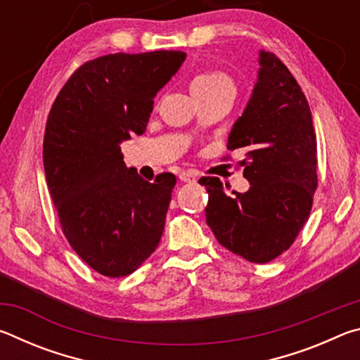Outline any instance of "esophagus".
Instances as JSON below:
<instances>
[{"label": "esophagus", "instance_id": "obj_1", "mask_svg": "<svg viewBox=\"0 0 360 360\" xmlns=\"http://www.w3.org/2000/svg\"><path fill=\"white\" fill-rule=\"evenodd\" d=\"M179 179L182 182H195L197 181V173L192 172V169H184V172L179 173Z\"/></svg>", "mask_w": 360, "mask_h": 360}]
</instances>
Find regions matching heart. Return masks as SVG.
<instances>
[{
	"label": "heart",
	"mask_w": 360,
	"mask_h": 360,
	"mask_svg": "<svg viewBox=\"0 0 360 360\" xmlns=\"http://www.w3.org/2000/svg\"><path fill=\"white\" fill-rule=\"evenodd\" d=\"M222 85H231L230 77L221 71H205L202 75L195 76L191 84L192 94L202 92V90H211L222 87ZM233 87V85H231Z\"/></svg>",
	"instance_id": "1"
}]
</instances>
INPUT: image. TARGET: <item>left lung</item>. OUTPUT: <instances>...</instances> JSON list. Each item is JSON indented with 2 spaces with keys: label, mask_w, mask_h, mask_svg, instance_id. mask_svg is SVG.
<instances>
[{
  "label": "left lung",
  "mask_w": 360,
  "mask_h": 360,
  "mask_svg": "<svg viewBox=\"0 0 360 360\" xmlns=\"http://www.w3.org/2000/svg\"><path fill=\"white\" fill-rule=\"evenodd\" d=\"M251 98L229 135L230 150L243 149L245 193L229 197L217 178L208 191L206 224L224 248L254 264H266L295 241L308 221L316 174V133L307 96L275 53L260 51Z\"/></svg>",
  "instance_id": "obj_1"
}]
</instances>
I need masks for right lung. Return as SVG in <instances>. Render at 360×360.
Here are the masks:
<instances>
[{"mask_svg":"<svg viewBox=\"0 0 360 360\" xmlns=\"http://www.w3.org/2000/svg\"><path fill=\"white\" fill-rule=\"evenodd\" d=\"M186 53H111L84 63L49 112L42 158L66 240L103 276L136 270L162 238L176 178L144 181L120 143L143 135L158 90Z\"/></svg>","mask_w":360,"mask_h":360,"instance_id":"obj_1","label":"right lung"}]
</instances>
